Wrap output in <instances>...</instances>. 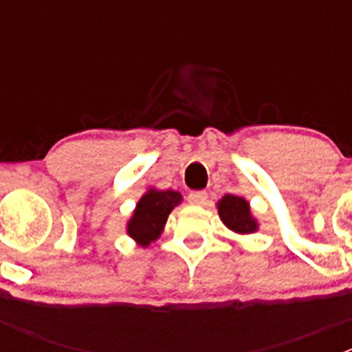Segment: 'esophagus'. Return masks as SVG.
<instances>
[{
    "label": "esophagus",
    "mask_w": 352,
    "mask_h": 352,
    "mask_svg": "<svg viewBox=\"0 0 352 352\" xmlns=\"http://www.w3.org/2000/svg\"><path fill=\"white\" fill-rule=\"evenodd\" d=\"M208 201V192L206 190H194L189 194V202L192 206H204Z\"/></svg>",
    "instance_id": "1"
}]
</instances>
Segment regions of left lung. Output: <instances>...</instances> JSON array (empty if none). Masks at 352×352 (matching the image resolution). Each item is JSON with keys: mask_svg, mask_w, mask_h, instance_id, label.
<instances>
[{"mask_svg": "<svg viewBox=\"0 0 352 352\" xmlns=\"http://www.w3.org/2000/svg\"><path fill=\"white\" fill-rule=\"evenodd\" d=\"M223 225L239 235H250L258 230L257 219L250 211V202L240 196L226 194L216 204Z\"/></svg>", "mask_w": 352, "mask_h": 352, "instance_id": "obj_1", "label": "left lung"}]
</instances>
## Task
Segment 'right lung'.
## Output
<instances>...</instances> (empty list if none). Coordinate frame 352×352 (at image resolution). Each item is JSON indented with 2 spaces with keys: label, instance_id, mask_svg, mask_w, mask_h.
<instances>
[{
  "label": "right lung",
  "instance_id": "right-lung-1",
  "mask_svg": "<svg viewBox=\"0 0 352 352\" xmlns=\"http://www.w3.org/2000/svg\"><path fill=\"white\" fill-rule=\"evenodd\" d=\"M182 202V194L177 190H158L150 187L141 196L126 225V232L140 247H150L160 239L168 214Z\"/></svg>",
  "mask_w": 352,
  "mask_h": 352
}]
</instances>
